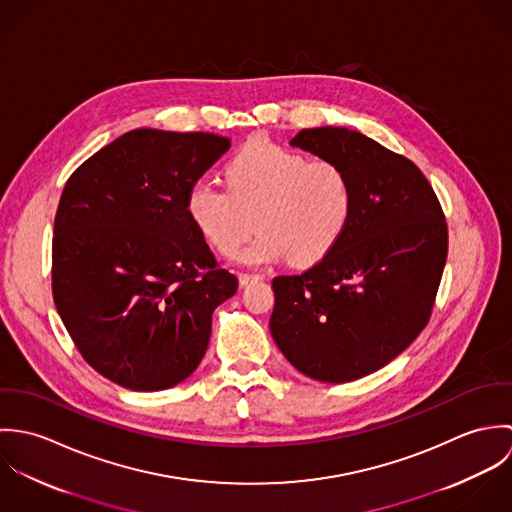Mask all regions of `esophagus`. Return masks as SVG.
<instances>
[{
    "label": "esophagus",
    "mask_w": 512,
    "mask_h": 512,
    "mask_svg": "<svg viewBox=\"0 0 512 512\" xmlns=\"http://www.w3.org/2000/svg\"><path fill=\"white\" fill-rule=\"evenodd\" d=\"M260 280H262L260 274H240V278H238V282H240L242 288H244V286H250V284H256V282H260Z\"/></svg>",
    "instance_id": "1"
}]
</instances>
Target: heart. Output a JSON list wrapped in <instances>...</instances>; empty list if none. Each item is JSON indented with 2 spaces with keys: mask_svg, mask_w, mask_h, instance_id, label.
Wrapping results in <instances>:
<instances>
[{
  "mask_svg": "<svg viewBox=\"0 0 512 512\" xmlns=\"http://www.w3.org/2000/svg\"><path fill=\"white\" fill-rule=\"evenodd\" d=\"M228 187L197 179L187 195L195 226L226 258L240 252L254 224L260 234L244 252L250 264L290 260L311 266L335 250L353 215L347 171L327 159L258 140L226 169Z\"/></svg>",
  "mask_w": 512,
  "mask_h": 512,
  "instance_id": "1",
  "label": "heart"
}]
</instances>
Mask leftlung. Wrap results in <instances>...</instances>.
Listing matches in <instances>:
<instances>
[{"mask_svg":"<svg viewBox=\"0 0 512 512\" xmlns=\"http://www.w3.org/2000/svg\"><path fill=\"white\" fill-rule=\"evenodd\" d=\"M290 144L341 165L355 205L331 254L303 274L274 278L270 331L305 376L351 382L388 365L428 325L447 224L418 165L363 134L325 126Z\"/></svg>","mask_w":512,"mask_h":512,"instance_id":"1","label":"left lung"}]
</instances>
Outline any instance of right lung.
Here are the masks:
<instances>
[{
    "mask_svg": "<svg viewBox=\"0 0 512 512\" xmlns=\"http://www.w3.org/2000/svg\"><path fill=\"white\" fill-rule=\"evenodd\" d=\"M230 140L138 128L69 177L53 234V299L82 359L140 392L185 380L238 290L187 211Z\"/></svg>",
    "mask_w": 512,
    "mask_h": 512,
    "instance_id": "add662e5",
    "label": "right lung"
}]
</instances>
